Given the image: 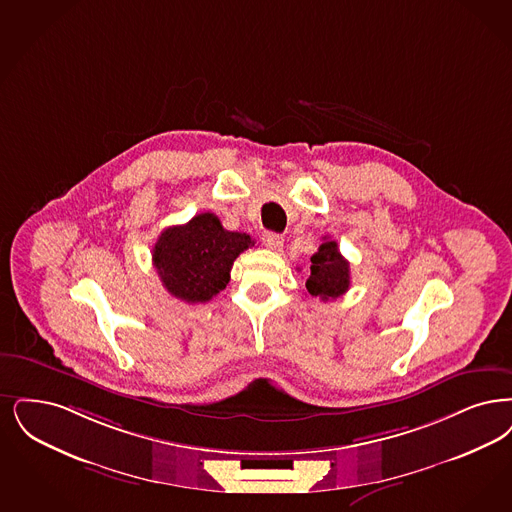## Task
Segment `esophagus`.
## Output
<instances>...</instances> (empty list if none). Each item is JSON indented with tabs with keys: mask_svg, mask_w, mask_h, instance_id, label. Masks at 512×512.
I'll use <instances>...</instances> for the list:
<instances>
[{
	"mask_svg": "<svg viewBox=\"0 0 512 512\" xmlns=\"http://www.w3.org/2000/svg\"><path fill=\"white\" fill-rule=\"evenodd\" d=\"M263 244L268 249H274V251H280L284 247V236L282 234H276V232H265L263 234Z\"/></svg>",
	"mask_w": 512,
	"mask_h": 512,
	"instance_id": "obj_1",
	"label": "esophagus"
}]
</instances>
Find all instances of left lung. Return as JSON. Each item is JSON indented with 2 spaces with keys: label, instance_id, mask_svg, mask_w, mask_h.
<instances>
[{
  "label": "left lung",
  "instance_id": "1",
  "mask_svg": "<svg viewBox=\"0 0 512 512\" xmlns=\"http://www.w3.org/2000/svg\"><path fill=\"white\" fill-rule=\"evenodd\" d=\"M307 291L322 301L337 299L350 287V265L341 255L335 240H326L310 257Z\"/></svg>",
  "mask_w": 512,
  "mask_h": 512
}]
</instances>
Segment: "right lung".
Wrapping results in <instances>:
<instances>
[{
	"instance_id": "right-lung-1",
	"label": "right lung",
	"mask_w": 512,
	"mask_h": 512,
	"mask_svg": "<svg viewBox=\"0 0 512 512\" xmlns=\"http://www.w3.org/2000/svg\"><path fill=\"white\" fill-rule=\"evenodd\" d=\"M251 246L249 234L225 230L207 211L186 225L165 228L152 249V263L173 297L207 303L225 289L236 257Z\"/></svg>"
}]
</instances>
